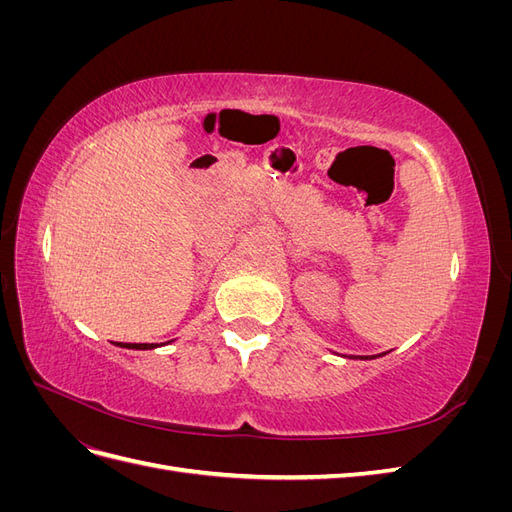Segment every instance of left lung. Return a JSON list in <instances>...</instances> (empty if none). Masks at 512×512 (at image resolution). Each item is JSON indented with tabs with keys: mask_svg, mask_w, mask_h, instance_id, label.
<instances>
[{
	"mask_svg": "<svg viewBox=\"0 0 512 512\" xmlns=\"http://www.w3.org/2000/svg\"><path fill=\"white\" fill-rule=\"evenodd\" d=\"M378 356H384V352H382V354H371V356H350V359H359V361H371V359H378Z\"/></svg>",
	"mask_w": 512,
	"mask_h": 512,
	"instance_id": "1",
	"label": "left lung"
}]
</instances>
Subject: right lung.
Masks as SVG:
<instances>
[{
	"label": "right lung",
	"instance_id": "1",
	"mask_svg": "<svg viewBox=\"0 0 512 512\" xmlns=\"http://www.w3.org/2000/svg\"><path fill=\"white\" fill-rule=\"evenodd\" d=\"M168 344V342H166ZM115 346H119V348H130V350H153V348H158L156 344H121V342H117Z\"/></svg>",
	"mask_w": 512,
	"mask_h": 512
}]
</instances>
